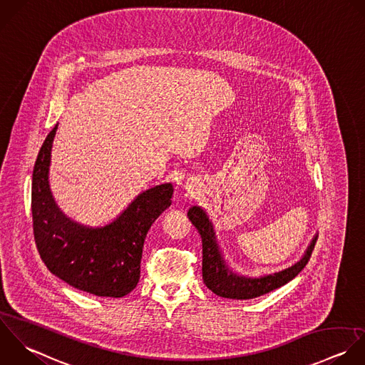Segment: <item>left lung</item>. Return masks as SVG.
<instances>
[{
    "instance_id": "1",
    "label": "left lung",
    "mask_w": 365,
    "mask_h": 365,
    "mask_svg": "<svg viewBox=\"0 0 365 365\" xmlns=\"http://www.w3.org/2000/svg\"><path fill=\"white\" fill-rule=\"evenodd\" d=\"M187 217L192 222V225L197 229L202 237L203 283L215 294L225 299L249 300L284 286L306 267L319 237L316 236L312 240L304 256L292 267L273 274L262 276V277H245L233 273L226 264V262L223 260L219 245L216 242V235H215L212 222L209 220L206 212L199 206H193L189 209Z\"/></svg>"
}]
</instances>
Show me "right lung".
<instances>
[{"label":"right lung","mask_w":365,"mask_h":365,"mask_svg":"<svg viewBox=\"0 0 365 365\" xmlns=\"http://www.w3.org/2000/svg\"><path fill=\"white\" fill-rule=\"evenodd\" d=\"M56 128L43 140L32 172L31 212L38 253L48 270L69 286L99 297H123L139 282L145 237L170 206L173 186L163 183L145 190L103 227L79 225L59 210L49 189Z\"/></svg>","instance_id":"1"}]
</instances>
